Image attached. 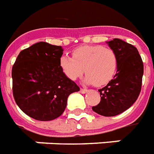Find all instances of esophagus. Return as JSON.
<instances>
[{
  "mask_svg": "<svg viewBox=\"0 0 154 154\" xmlns=\"http://www.w3.org/2000/svg\"><path fill=\"white\" fill-rule=\"evenodd\" d=\"M80 92L82 93V94H86V93H87V92H88V90H86V89L81 88L80 89Z\"/></svg>",
  "mask_w": 154,
  "mask_h": 154,
  "instance_id": "obj_1",
  "label": "esophagus"
}]
</instances>
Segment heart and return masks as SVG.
I'll use <instances>...</instances> for the list:
<instances>
[{"mask_svg":"<svg viewBox=\"0 0 154 154\" xmlns=\"http://www.w3.org/2000/svg\"><path fill=\"white\" fill-rule=\"evenodd\" d=\"M72 58L63 55L60 59L61 70L72 81L77 80L84 72L87 73L83 82L102 86L109 83L116 74L118 55L113 50L103 45H82L74 49Z\"/></svg>","mask_w":154,"mask_h":154,"instance_id":"1","label":"heart"}]
</instances>
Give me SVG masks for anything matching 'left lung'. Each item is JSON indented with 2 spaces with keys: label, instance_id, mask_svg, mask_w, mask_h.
I'll return each mask as SVG.
<instances>
[{
  "label": "left lung",
  "instance_id": "left-lung-1",
  "mask_svg": "<svg viewBox=\"0 0 154 154\" xmlns=\"http://www.w3.org/2000/svg\"><path fill=\"white\" fill-rule=\"evenodd\" d=\"M106 43L118 55V69L113 79L99 90L100 102L92 109L104 117H113L126 111L137 100L141 91L144 65L134 45L118 38Z\"/></svg>",
  "mask_w": 154,
  "mask_h": 154
}]
</instances>
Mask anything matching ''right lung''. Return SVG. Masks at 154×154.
Here are the masks:
<instances>
[{
	"mask_svg": "<svg viewBox=\"0 0 154 154\" xmlns=\"http://www.w3.org/2000/svg\"><path fill=\"white\" fill-rule=\"evenodd\" d=\"M63 51L60 45L37 42L19 53L12 68L15 102L36 120L59 118L65 110L69 94L80 91L60 68Z\"/></svg>",
	"mask_w": 154,
	"mask_h": 154,
	"instance_id": "obj_1",
	"label": "right lung"
}]
</instances>
